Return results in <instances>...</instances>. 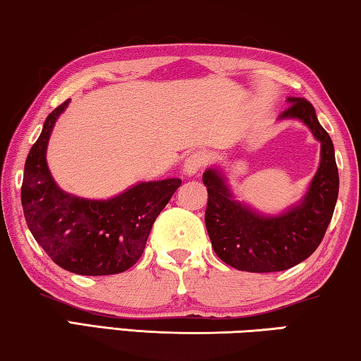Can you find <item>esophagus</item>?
<instances>
[{"mask_svg": "<svg viewBox=\"0 0 361 361\" xmlns=\"http://www.w3.org/2000/svg\"><path fill=\"white\" fill-rule=\"evenodd\" d=\"M208 163V157H206L204 152H193L192 155H188L187 159L184 161V171L185 174L193 176L198 174L200 171L204 168V164Z\"/></svg>", "mask_w": 361, "mask_h": 361, "instance_id": "1", "label": "esophagus"}]
</instances>
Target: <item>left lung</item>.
Segmentation results:
<instances>
[{"label": "left lung", "mask_w": 361, "mask_h": 361, "mask_svg": "<svg viewBox=\"0 0 361 361\" xmlns=\"http://www.w3.org/2000/svg\"><path fill=\"white\" fill-rule=\"evenodd\" d=\"M281 118H299L322 142V163L304 202L286 214L262 217L232 200L216 171L208 169L204 222L212 250L236 270L281 271L305 261L322 243L339 193V173L329 134L318 123L309 100L293 97Z\"/></svg>", "instance_id": "1"}]
</instances>
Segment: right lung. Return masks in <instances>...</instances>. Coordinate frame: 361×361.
I'll return each mask as SVG.
<instances>
[{
	"instance_id": "add662e5",
	"label": "right lung",
	"mask_w": 361,
	"mask_h": 361,
	"mask_svg": "<svg viewBox=\"0 0 361 361\" xmlns=\"http://www.w3.org/2000/svg\"><path fill=\"white\" fill-rule=\"evenodd\" d=\"M68 100L47 115L28 152L22 208L35 240L59 267L78 275L121 274L139 261L153 222L180 187V179L142 182L111 200H82L63 193L46 164V145Z\"/></svg>"
}]
</instances>
